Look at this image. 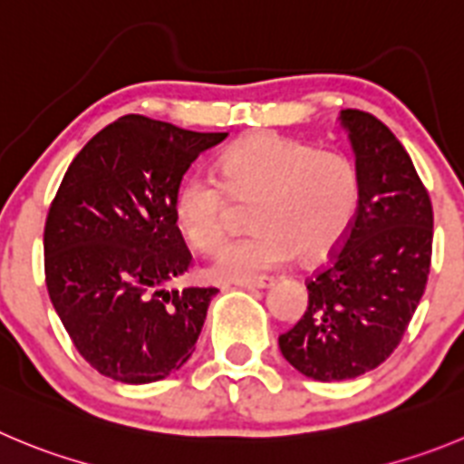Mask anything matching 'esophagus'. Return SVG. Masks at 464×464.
<instances>
[{
	"mask_svg": "<svg viewBox=\"0 0 464 464\" xmlns=\"http://www.w3.org/2000/svg\"><path fill=\"white\" fill-rule=\"evenodd\" d=\"M272 284H275V276H258V279L236 281V285H240V288H249V291H256V288H270Z\"/></svg>",
	"mask_w": 464,
	"mask_h": 464,
	"instance_id": "34e87169",
	"label": "esophagus"
}]
</instances>
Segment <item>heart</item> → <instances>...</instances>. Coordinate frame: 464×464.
Segmentation results:
<instances>
[{
  "label": "heart",
  "mask_w": 464,
  "mask_h": 464,
  "mask_svg": "<svg viewBox=\"0 0 464 464\" xmlns=\"http://www.w3.org/2000/svg\"><path fill=\"white\" fill-rule=\"evenodd\" d=\"M215 181L189 173L173 192V222L197 252H215L228 233V199L254 203V233L228 242L208 272L219 281H246L297 258L323 261L345 240L359 208L357 167L334 150L306 141L256 134L224 150Z\"/></svg>",
  "instance_id": "b5f03b06"
}]
</instances>
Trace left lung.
Segmentation results:
<instances>
[{"instance_id":"obj_1","label":"left lung","mask_w":464,"mask_h":464,"mask_svg":"<svg viewBox=\"0 0 464 464\" xmlns=\"http://www.w3.org/2000/svg\"><path fill=\"white\" fill-rule=\"evenodd\" d=\"M341 121L357 158V218L304 281V315L279 334L288 363L318 382L369 373L398 348L432 256V203L408 150L369 111L343 110Z\"/></svg>"}]
</instances>
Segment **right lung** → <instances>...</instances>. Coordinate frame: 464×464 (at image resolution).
Returning a JSON list of instances; mask_svg holds the SVG:
<instances>
[{
    "mask_svg": "<svg viewBox=\"0 0 464 464\" xmlns=\"http://www.w3.org/2000/svg\"><path fill=\"white\" fill-rule=\"evenodd\" d=\"M227 132L121 116L75 155L45 219V284L77 353L125 384L158 382L192 354L218 288L164 291L192 267L173 222L189 164Z\"/></svg>",
    "mask_w": 464,
    "mask_h": 464,
    "instance_id": "1",
    "label": "right lung"
}]
</instances>
